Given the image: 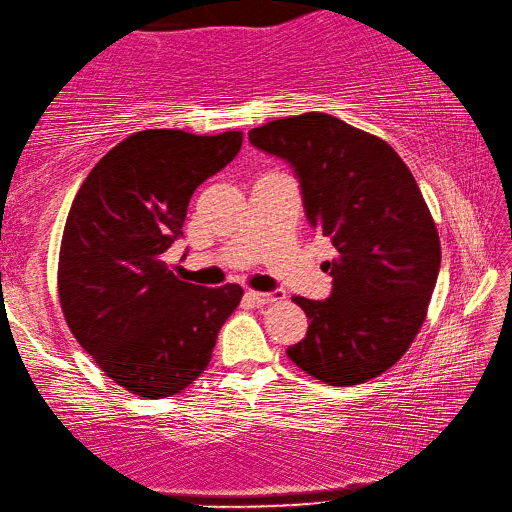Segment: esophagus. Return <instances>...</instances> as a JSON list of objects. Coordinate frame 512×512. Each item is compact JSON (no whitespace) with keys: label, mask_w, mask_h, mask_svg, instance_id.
I'll return each mask as SVG.
<instances>
[{"label":"esophagus","mask_w":512,"mask_h":512,"mask_svg":"<svg viewBox=\"0 0 512 512\" xmlns=\"http://www.w3.org/2000/svg\"><path fill=\"white\" fill-rule=\"evenodd\" d=\"M252 298L256 305H274V302L285 300V291L283 289H274V291H249L247 294Z\"/></svg>","instance_id":"1"}]
</instances>
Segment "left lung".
<instances>
[{
  "mask_svg": "<svg viewBox=\"0 0 512 512\" xmlns=\"http://www.w3.org/2000/svg\"><path fill=\"white\" fill-rule=\"evenodd\" d=\"M289 161L311 227L336 247L327 300L294 296L309 318L289 360L331 387L378 378L420 333L442 263L440 236L411 170L387 141L325 112L249 130Z\"/></svg>",
  "mask_w": 512,
  "mask_h": 512,
  "instance_id": "left-lung-1",
  "label": "left lung"
}]
</instances>
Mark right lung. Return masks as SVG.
I'll return each instance as SVG.
<instances>
[{
    "label": "right lung",
    "mask_w": 512,
    "mask_h": 512,
    "mask_svg": "<svg viewBox=\"0 0 512 512\" xmlns=\"http://www.w3.org/2000/svg\"><path fill=\"white\" fill-rule=\"evenodd\" d=\"M241 145L238 130L134 132L90 170L72 201L57 267L61 311L101 371L139 398L190 387L243 298L238 285L185 283L163 260L183 236L196 187Z\"/></svg>",
    "instance_id": "add662e5"
}]
</instances>
